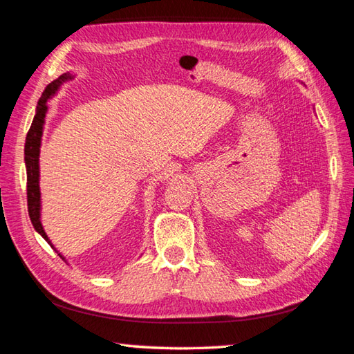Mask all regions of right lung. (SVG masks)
<instances>
[{
    "label": "right lung",
    "instance_id": "obj_1",
    "mask_svg": "<svg viewBox=\"0 0 354 354\" xmlns=\"http://www.w3.org/2000/svg\"><path fill=\"white\" fill-rule=\"evenodd\" d=\"M73 79V75L69 73L60 75L59 79L50 82L49 85L44 89L40 100H38L37 110L34 120H32V125L28 131V136H26V144H24V162H26V173H28V210L30 221L34 224V229L40 234L44 240H46L50 248L53 243L48 239L46 232L41 226L40 221V167H38V156H40V145H41V136H43V125H44V118H46L48 113V105L46 102L49 97L57 93V89L60 88L63 82ZM55 249V248H54ZM60 255V254H59ZM62 257V255H60Z\"/></svg>",
    "mask_w": 354,
    "mask_h": 354
}]
</instances>
